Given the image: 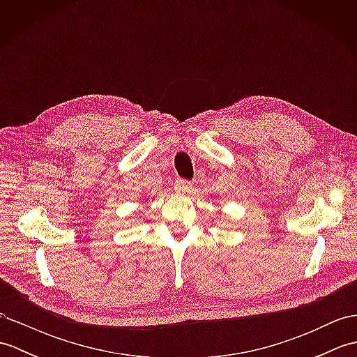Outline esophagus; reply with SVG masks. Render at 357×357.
Listing matches in <instances>:
<instances>
[{
    "label": "esophagus",
    "mask_w": 357,
    "mask_h": 357,
    "mask_svg": "<svg viewBox=\"0 0 357 357\" xmlns=\"http://www.w3.org/2000/svg\"><path fill=\"white\" fill-rule=\"evenodd\" d=\"M193 184L190 181H185V179H176V183H174V190L179 193H190Z\"/></svg>",
    "instance_id": "esophagus-1"
}]
</instances>
